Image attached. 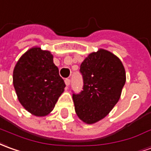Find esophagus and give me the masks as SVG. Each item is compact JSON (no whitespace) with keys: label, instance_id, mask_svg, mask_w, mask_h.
<instances>
[{"label":"esophagus","instance_id":"obj_1","mask_svg":"<svg viewBox=\"0 0 151 151\" xmlns=\"http://www.w3.org/2000/svg\"><path fill=\"white\" fill-rule=\"evenodd\" d=\"M65 84H66V86H69V85H70V82H71V81H70V79L69 78H66L65 80Z\"/></svg>","mask_w":151,"mask_h":151}]
</instances>
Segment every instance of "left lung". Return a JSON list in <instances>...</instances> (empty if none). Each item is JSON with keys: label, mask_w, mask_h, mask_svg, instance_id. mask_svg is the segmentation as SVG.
Wrapping results in <instances>:
<instances>
[{"label": "left lung", "mask_w": 151, "mask_h": 151, "mask_svg": "<svg viewBox=\"0 0 151 151\" xmlns=\"http://www.w3.org/2000/svg\"><path fill=\"white\" fill-rule=\"evenodd\" d=\"M83 91L73 94L80 119L92 124L104 119L119 101L126 82V73L119 58L100 49L91 53L80 66Z\"/></svg>", "instance_id": "1"}]
</instances>
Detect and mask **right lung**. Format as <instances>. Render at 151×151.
Segmentation results:
<instances>
[{
  "instance_id": "1",
  "label": "right lung",
  "mask_w": 151,
  "mask_h": 151,
  "mask_svg": "<svg viewBox=\"0 0 151 151\" xmlns=\"http://www.w3.org/2000/svg\"><path fill=\"white\" fill-rule=\"evenodd\" d=\"M13 84L20 104L35 116H46L53 110L65 91V83L48 50L32 47L18 60Z\"/></svg>"
}]
</instances>
